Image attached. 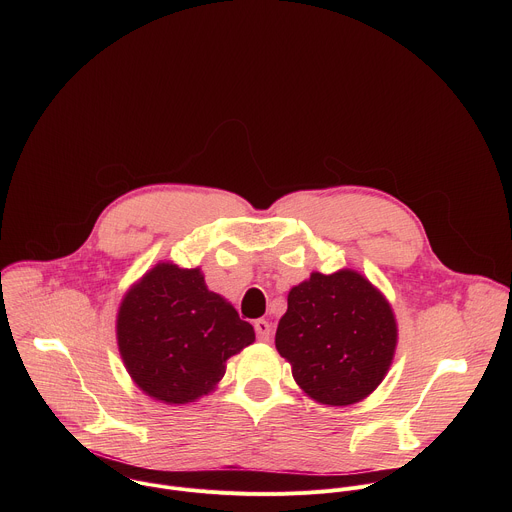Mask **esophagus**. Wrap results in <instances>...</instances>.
Instances as JSON below:
<instances>
[{"mask_svg":"<svg viewBox=\"0 0 512 512\" xmlns=\"http://www.w3.org/2000/svg\"><path fill=\"white\" fill-rule=\"evenodd\" d=\"M255 334L261 342H269L271 338V324L267 320H255Z\"/></svg>","mask_w":512,"mask_h":512,"instance_id":"1","label":"esophagus"}]
</instances>
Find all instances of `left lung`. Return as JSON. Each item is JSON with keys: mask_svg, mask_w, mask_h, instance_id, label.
<instances>
[{"mask_svg": "<svg viewBox=\"0 0 512 512\" xmlns=\"http://www.w3.org/2000/svg\"><path fill=\"white\" fill-rule=\"evenodd\" d=\"M397 340L389 300L354 269L312 271L291 287L275 332L298 387L328 407L367 399L389 373Z\"/></svg>", "mask_w": 512, "mask_h": 512, "instance_id": "1", "label": "left lung"}]
</instances>
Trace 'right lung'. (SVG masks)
Returning <instances> with one entry per match:
<instances>
[{
    "label": "right lung",
    "mask_w": 512,
    "mask_h": 512,
    "mask_svg": "<svg viewBox=\"0 0 512 512\" xmlns=\"http://www.w3.org/2000/svg\"><path fill=\"white\" fill-rule=\"evenodd\" d=\"M117 346L139 391L168 405L210 395L227 360L255 342V330L231 302L206 287L200 267L156 263L117 310Z\"/></svg>",
    "instance_id": "obj_1"
}]
</instances>
